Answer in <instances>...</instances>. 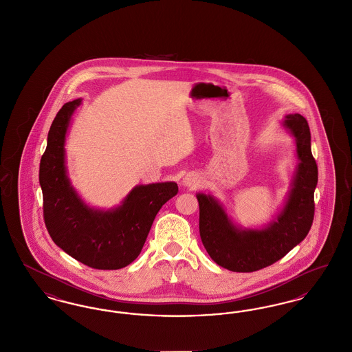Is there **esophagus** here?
<instances>
[{
  "label": "esophagus",
  "mask_w": 352,
  "mask_h": 352,
  "mask_svg": "<svg viewBox=\"0 0 352 352\" xmlns=\"http://www.w3.org/2000/svg\"><path fill=\"white\" fill-rule=\"evenodd\" d=\"M184 186H187V187L195 188V187H198V186L201 184V178H199L197 174L190 173V174H187V175L184 177Z\"/></svg>",
  "instance_id": "esophagus-1"
}]
</instances>
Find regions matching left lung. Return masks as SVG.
Wrapping results in <instances>:
<instances>
[{"label": "left lung", "instance_id": "obj_1", "mask_svg": "<svg viewBox=\"0 0 352 352\" xmlns=\"http://www.w3.org/2000/svg\"><path fill=\"white\" fill-rule=\"evenodd\" d=\"M284 125L294 135L300 164L284 210L264 230L237 228L211 195L198 194L199 234L210 257L232 272H256L283 258L307 236L314 219L318 168L311 154L306 118L287 115Z\"/></svg>", "mask_w": 352, "mask_h": 352}]
</instances>
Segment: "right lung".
I'll return each mask as SVG.
<instances>
[{
	"label": "right lung",
	"mask_w": 352,
	"mask_h": 352,
	"mask_svg": "<svg viewBox=\"0 0 352 352\" xmlns=\"http://www.w3.org/2000/svg\"><path fill=\"white\" fill-rule=\"evenodd\" d=\"M82 99L66 102L56 113L41 158L39 184L43 219L52 241L89 268L115 270L134 261L161 207L178 192L175 182L140 184L115 210L88 207L69 184L65 141L69 120Z\"/></svg>",
	"instance_id": "right-lung-1"
}]
</instances>
